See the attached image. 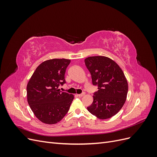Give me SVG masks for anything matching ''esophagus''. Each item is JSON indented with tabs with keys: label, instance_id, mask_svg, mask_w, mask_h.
I'll return each mask as SVG.
<instances>
[{
	"label": "esophagus",
	"instance_id": "esophagus-1",
	"mask_svg": "<svg viewBox=\"0 0 157 157\" xmlns=\"http://www.w3.org/2000/svg\"><path fill=\"white\" fill-rule=\"evenodd\" d=\"M77 96L78 97H83L84 96H85V93H82V94H78Z\"/></svg>",
	"mask_w": 157,
	"mask_h": 157
}]
</instances>
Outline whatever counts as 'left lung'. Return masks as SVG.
<instances>
[{
  "label": "left lung",
  "instance_id": "8db88e82",
  "mask_svg": "<svg viewBox=\"0 0 157 157\" xmlns=\"http://www.w3.org/2000/svg\"><path fill=\"white\" fill-rule=\"evenodd\" d=\"M84 62L93 84L98 87L88 111L99 119H107L115 115L126 101L128 85L125 75L115 61L105 56H90Z\"/></svg>",
  "mask_w": 157,
  "mask_h": 157
}]
</instances>
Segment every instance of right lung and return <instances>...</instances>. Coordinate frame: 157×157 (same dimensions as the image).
<instances>
[{
  "label": "right lung",
  "instance_id": "right-lung-1",
  "mask_svg": "<svg viewBox=\"0 0 157 157\" xmlns=\"http://www.w3.org/2000/svg\"><path fill=\"white\" fill-rule=\"evenodd\" d=\"M71 62L67 59L44 61L36 67L27 85V102L36 117L44 124L59 122L68 112L74 96L60 91Z\"/></svg>",
  "mask_w": 157,
  "mask_h": 157
}]
</instances>
